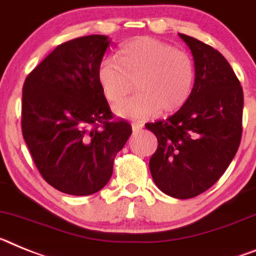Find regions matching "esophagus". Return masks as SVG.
I'll return each instance as SVG.
<instances>
[{
  "label": "esophagus",
  "instance_id": "esophagus-1",
  "mask_svg": "<svg viewBox=\"0 0 256 256\" xmlns=\"http://www.w3.org/2000/svg\"><path fill=\"white\" fill-rule=\"evenodd\" d=\"M131 126H132V131H134V132H139V131L143 130V128H144L143 124H138V122L136 124H132Z\"/></svg>",
  "mask_w": 256,
  "mask_h": 256
}]
</instances>
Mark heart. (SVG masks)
<instances>
[{"mask_svg":"<svg viewBox=\"0 0 256 256\" xmlns=\"http://www.w3.org/2000/svg\"><path fill=\"white\" fill-rule=\"evenodd\" d=\"M96 80L106 100L117 104L132 91L138 95L116 106L124 118L146 120L160 110L168 114L182 110L194 88V63L170 44L142 37L118 51V62L104 58Z\"/></svg>","mask_w":256,"mask_h":256,"instance_id":"b5f03b06","label":"heart"}]
</instances>
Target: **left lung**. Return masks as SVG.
<instances>
[{"label":"left lung","mask_w":256,"mask_h":256,"mask_svg":"<svg viewBox=\"0 0 256 256\" xmlns=\"http://www.w3.org/2000/svg\"><path fill=\"white\" fill-rule=\"evenodd\" d=\"M196 82L190 100L168 120L146 124L158 146L150 160L153 182L174 198H192L214 186L237 153L244 92L218 50L186 34Z\"/></svg>","instance_id":"obj_1"}]
</instances>
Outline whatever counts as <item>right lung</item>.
Segmentation results:
<instances>
[{
  "label": "right lung",
  "instance_id": "right-lung-1",
  "mask_svg": "<svg viewBox=\"0 0 256 256\" xmlns=\"http://www.w3.org/2000/svg\"><path fill=\"white\" fill-rule=\"evenodd\" d=\"M110 44L102 34L64 42L24 82V140L42 178L66 194L100 190L132 132L130 124L113 118L98 84V64Z\"/></svg>",
  "mask_w": 256,
  "mask_h": 256
}]
</instances>
